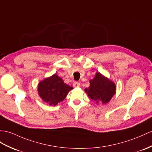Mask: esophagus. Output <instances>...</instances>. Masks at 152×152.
Returning a JSON list of instances; mask_svg holds the SVG:
<instances>
[{
  "instance_id": "1",
  "label": "esophagus",
  "mask_w": 152,
  "mask_h": 152,
  "mask_svg": "<svg viewBox=\"0 0 152 152\" xmlns=\"http://www.w3.org/2000/svg\"><path fill=\"white\" fill-rule=\"evenodd\" d=\"M73 86L75 87V88L79 87L80 86V83L79 82H77V81H75V82L73 83Z\"/></svg>"
}]
</instances>
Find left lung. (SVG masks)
<instances>
[{"label":"left lung","mask_w":152,"mask_h":152,"mask_svg":"<svg viewBox=\"0 0 152 152\" xmlns=\"http://www.w3.org/2000/svg\"><path fill=\"white\" fill-rule=\"evenodd\" d=\"M90 87L85 89L88 96L96 103L106 104L115 94L116 86L112 81L97 72L90 80Z\"/></svg>","instance_id":"1"}]
</instances>
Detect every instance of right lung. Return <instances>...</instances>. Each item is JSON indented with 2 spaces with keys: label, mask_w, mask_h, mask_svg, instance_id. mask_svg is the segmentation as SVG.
<instances>
[{
  "label": "right lung",
  "mask_w": 152,
  "mask_h": 152,
  "mask_svg": "<svg viewBox=\"0 0 152 152\" xmlns=\"http://www.w3.org/2000/svg\"><path fill=\"white\" fill-rule=\"evenodd\" d=\"M72 89L61 77L54 74L39 83L38 93L43 101L50 106H56L63 101Z\"/></svg>",
  "instance_id": "1"
}]
</instances>
